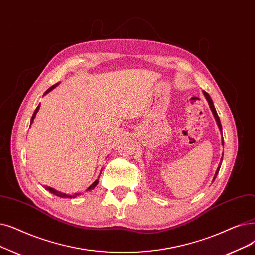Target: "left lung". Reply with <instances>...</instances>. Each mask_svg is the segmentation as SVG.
Segmentation results:
<instances>
[{
  "label": "left lung",
  "instance_id": "1",
  "mask_svg": "<svg viewBox=\"0 0 255 255\" xmlns=\"http://www.w3.org/2000/svg\"><path fill=\"white\" fill-rule=\"evenodd\" d=\"M203 95H204L205 99H206L207 102H208V105H209L210 110H212V112H213L214 118H215V120H216V122H217V125H218V127H219V130H220V132H221V134H222V125H221V121H220V118H219V116H218V114H217V110H216V108H215V105H214V102H213V100H212V98H210V96H209L206 92H204V91H203ZM222 146H224L223 134H222ZM223 155H224V154L222 153V157H221V161H220V163H219V165H218V169H217V171H216V173H215L213 181H215L216 177H217V175H218V173H219V171H220L221 163H222V161H223Z\"/></svg>",
  "mask_w": 255,
  "mask_h": 255
}]
</instances>
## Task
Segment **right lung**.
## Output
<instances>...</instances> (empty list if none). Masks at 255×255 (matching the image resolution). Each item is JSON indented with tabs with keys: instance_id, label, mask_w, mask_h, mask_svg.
<instances>
[{
	"instance_id": "obj_1",
	"label": "right lung",
	"mask_w": 255,
	"mask_h": 255,
	"mask_svg": "<svg viewBox=\"0 0 255 255\" xmlns=\"http://www.w3.org/2000/svg\"><path fill=\"white\" fill-rule=\"evenodd\" d=\"M59 83H56V84H54V85H52L49 90H47L46 91V93L43 94V96L45 95H47L48 93H50L51 91H53L55 87H56L57 85H58ZM39 106H40V104L36 107V109H35V112H34V114H33V116H32V118H31V122H30V126H31V124L33 123V121H34V119H35V117H36V114H37V112L39 110ZM98 183H99V179H97L90 187H88V189L86 190V191H92V190H94L95 187L98 185ZM46 190H48L50 193H52V194H54V195H56V196H58V197H60V198H76L77 196L78 195H80V193H78V194H73V195H69V194H65V193H61V192H59V191H56L55 189H53V187H50V186H46Z\"/></svg>"
}]
</instances>
